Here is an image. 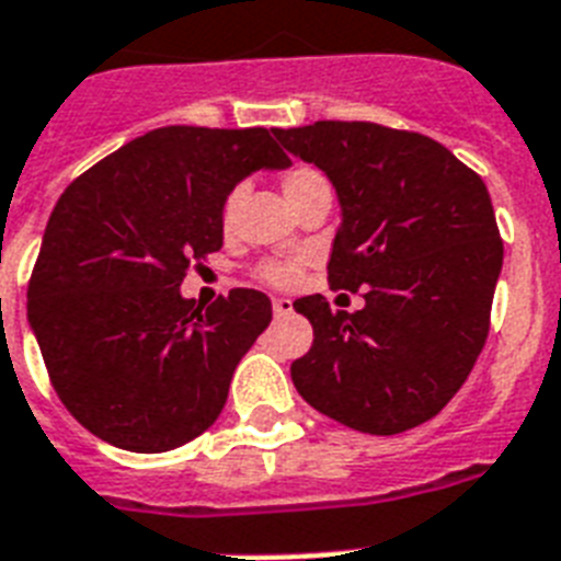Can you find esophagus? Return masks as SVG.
<instances>
[{"label":"esophagus","instance_id":"1","mask_svg":"<svg viewBox=\"0 0 561 561\" xmlns=\"http://www.w3.org/2000/svg\"><path fill=\"white\" fill-rule=\"evenodd\" d=\"M272 309H275V318H284L293 312V301H289V298H275V301H272Z\"/></svg>","mask_w":561,"mask_h":561}]
</instances>
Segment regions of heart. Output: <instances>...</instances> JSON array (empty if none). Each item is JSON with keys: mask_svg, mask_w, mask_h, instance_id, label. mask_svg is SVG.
Listing matches in <instances>:
<instances>
[{"mask_svg": "<svg viewBox=\"0 0 561 561\" xmlns=\"http://www.w3.org/2000/svg\"><path fill=\"white\" fill-rule=\"evenodd\" d=\"M280 185H284L286 199L298 208V205H301L304 199H309V196L330 191V179H327L318 168H312V164H293V168H286L284 173H280ZM243 199L245 185H234L226 194V199H222L219 222H222L226 231H231V226L237 222V214H240ZM257 277L272 286H289L295 284V277H298V266H293V263H280V260H268V263H263V266L257 268Z\"/></svg>", "mask_w": 561, "mask_h": 561, "instance_id": "heart-1", "label": "heart"}]
</instances>
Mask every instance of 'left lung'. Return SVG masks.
<instances>
[{
	"instance_id": "obj_1",
	"label": "left lung",
	"mask_w": 561,
	"mask_h": 561,
	"mask_svg": "<svg viewBox=\"0 0 561 561\" xmlns=\"http://www.w3.org/2000/svg\"><path fill=\"white\" fill-rule=\"evenodd\" d=\"M333 182L342 226L327 277L365 298L356 312L324 295L293 304L312 347L293 362L309 405L365 434H400L440 414L490 333L504 243L483 179L420 133L370 121L275 129Z\"/></svg>"
}]
</instances>
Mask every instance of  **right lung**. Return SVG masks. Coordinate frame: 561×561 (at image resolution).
Segmentation results:
<instances>
[{
	"label": "right lung",
	"instance_id": "obj_1",
	"mask_svg": "<svg viewBox=\"0 0 561 561\" xmlns=\"http://www.w3.org/2000/svg\"><path fill=\"white\" fill-rule=\"evenodd\" d=\"M286 164L263 127H161L62 191L31 272L28 324L83 428L156 455L214 425L272 301L231 289L203 309L179 286L191 260L222 249L228 191Z\"/></svg>",
	"mask_w": 561,
	"mask_h": 561
}]
</instances>
